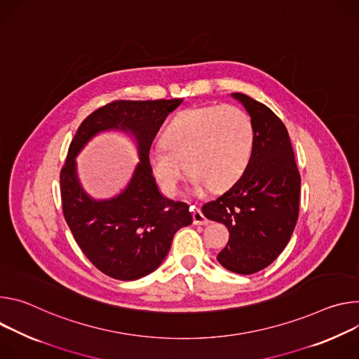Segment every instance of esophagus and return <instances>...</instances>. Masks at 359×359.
Instances as JSON below:
<instances>
[{
	"label": "esophagus",
	"mask_w": 359,
	"mask_h": 359,
	"mask_svg": "<svg viewBox=\"0 0 359 359\" xmlns=\"http://www.w3.org/2000/svg\"><path fill=\"white\" fill-rule=\"evenodd\" d=\"M192 219L195 225H208L210 221L205 218L203 211L196 207H192Z\"/></svg>",
	"instance_id": "1"
}]
</instances>
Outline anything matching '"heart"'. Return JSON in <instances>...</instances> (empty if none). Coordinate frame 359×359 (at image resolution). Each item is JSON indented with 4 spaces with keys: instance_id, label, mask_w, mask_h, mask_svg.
<instances>
[{
    "instance_id": "heart-1",
    "label": "heart",
    "mask_w": 359,
    "mask_h": 359,
    "mask_svg": "<svg viewBox=\"0 0 359 359\" xmlns=\"http://www.w3.org/2000/svg\"><path fill=\"white\" fill-rule=\"evenodd\" d=\"M163 147L148 152V165L168 195L180 191L184 165L192 184L219 192L250 165L255 130L247 111L229 104L195 107L177 115L161 135Z\"/></svg>"
}]
</instances>
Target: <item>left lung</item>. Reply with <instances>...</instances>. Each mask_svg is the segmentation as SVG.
I'll return each instance as SVG.
<instances>
[{
  "label": "left lung",
  "instance_id": "obj_1",
  "mask_svg": "<svg viewBox=\"0 0 359 359\" xmlns=\"http://www.w3.org/2000/svg\"><path fill=\"white\" fill-rule=\"evenodd\" d=\"M248 111L255 144L248 168L228 191L203 205L204 215L229 231L219 264L251 275L272 264L294 232L299 214L301 175L284 123L266 105L233 93Z\"/></svg>",
  "mask_w": 359,
  "mask_h": 359
}]
</instances>
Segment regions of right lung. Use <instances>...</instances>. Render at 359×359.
Wrapping results in <instances>:
<instances>
[{
  "mask_svg": "<svg viewBox=\"0 0 359 359\" xmlns=\"http://www.w3.org/2000/svg\"><path fill=\"white\" fill-rule=\"evenodd\" d=\"M182 100H116L91 112L72 138L60 172L64 218L76 244L102 273L134 281L156 269L167 257L175 232L192 222L189 205L159 194L148 152L165 118ZM131 130L142 156L128 189L109 202H94L79 187L74 155L97 132Z\"/></svg>",
  "mask_w": 359,
  "mask_h": 359,
  "instance_id": "add662e5",
  "label": "right lung"
}]
</instances>
